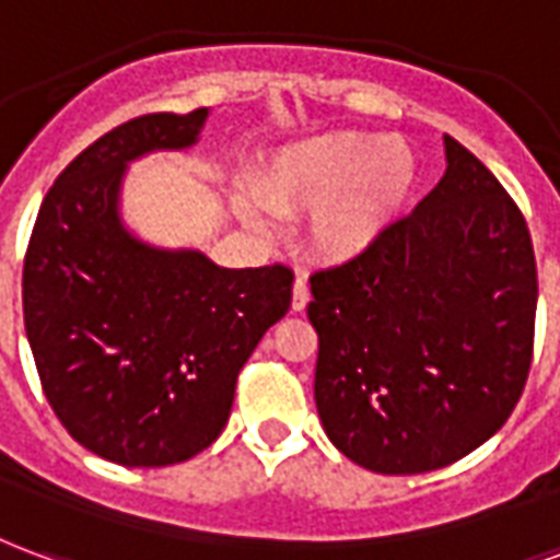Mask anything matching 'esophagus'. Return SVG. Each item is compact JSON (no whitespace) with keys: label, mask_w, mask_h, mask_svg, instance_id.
I'll return each instance as SVG.
<instances>
[{"label":"esophagus","mask_w":560,"mask_h":560,"mask_svg":"<svg viewBox=\"0 0 560 560\" xmlns=\"http://www.w3.org/2000/svg\"><path fill=\"white\" fill-rule=\"evenodd\" d=\"M308 300H312V293H308V281L302 279V276H296V281H293L291 308H293V312H305V305H308Z\"/></svg>","instance_id":"obj_1"}]
</instances>
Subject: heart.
Masks as SVG:
<instances>
[{
	"label": "heart",
	"mask_w": 560,
	"mask_h": 560,
	"mask_svg": "<svg viewBox=\"0 0 560 560\" xmlns=\"http://www.w3.org/2000/svg\"><path fill=\"white\" fill-rule=\"evenodd\" d=\"M416 153L404 139L335 130L281 144L252 175L258 201H240L243 222L269 231V214L308 210L305 240L317 258L343 264L383 237L416 186Z\"/></svg>",
	"instance_id": "obj_1"
}]
</instances>
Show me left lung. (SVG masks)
I'll return each instance as SVG.
<instances>
[{
  "instance_id": "1",
  "label": "left lung",
  "mask_w": 560,
  "mask_h": 560,
  "mask_svg": "<svg viewBox=\"0 0 560 560\" xmlns=\"http://www.w3.org/2000/svg\"><path fill=\"white\" fill-rule=\"evenodd\" d=\"M314 400L343 457L380 475L451 466L523 395L537 264L520 207L445 136V175L359 258L312 276Z\"/></svg>"
}]
</instances>
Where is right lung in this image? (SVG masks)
Listing matches in <instances>:
<instances>
[{
  "label": "right lung",
  "instance_id": "right-lung-1",
  "mask_svg": "<svg viewBox=\"0 0 560 560\" xmlns=\"http://www.w3.org/2000/svg\"><path fill=\"white\" fill-rule=\"evenodd\" d=\"M210 109L115 127L56 177L23 264V317L49 407L121 466H172L225 430L240 368L291 308L293 272L228 269L148 243L121 213L127 168L189 151Z\"/></svg>",
  "mask_w": 560,
  "mask_h": 560
}]
</instances>
